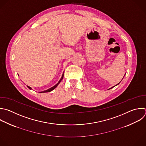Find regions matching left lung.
I'll list each match as a JSON object with an SVG mask.
<instances>
[{"label": "left lung", "instance_id": "left-lung-1", "mask_svg": "<svg viewBox=\"0 0 146 146\" xmlns=\"http://www.w3.org/2000/svg\"><path fill=\"white\" fill-rule=\"evenodd\" d=\"M120 82H119V83H118V84H117V85H115V86H116V85H119V84H120ZM114 86H113V87H112V88H110V89H112V88H113V87H114Z\"/></svg>", "mask_w": 146, "mask_h": 146}]
</instances>
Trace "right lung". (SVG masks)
Segmentation results:
<instances>
[{"instance_id":"right-lung-1","label":"right lung","mask_w":146,"mask_h":146,"mask_svg":"<svg viewBox=\"0 0 146 146\" xmlns=\"http://www.w3.org/2000/svg\"><path fill=\"white\" fill-rule=\"evenodd\" d=\"M64 73H63V74H62V77H61V79L60 80V81L58 82V83L57 84H56L54 86H53V87H52V88H49V89H47V90H43V91H42V92H40V93H45V92H51V91H52L53 89H54L58 85V84L61 82V81H62V80L63 79V77H64ZM27 87H28V88L29 89H31L32 88H31V87H30V86H27Z\"/></svg>"}]
</instances>
